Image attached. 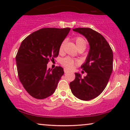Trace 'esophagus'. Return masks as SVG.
Returning <instances> with one entry per match:
<instances>
[{
    "label": "esophagus",
    "mask_w": 130,
    "mask_h": 130,
    "mask_svg": "<svg viewBox=\"0 0 130 130\" xmlns=\"http://www.w3.org/2000/svg\"><path fill=\"white\" fill-rule=\"evenodd\" d=\"M64 73H67L69 72V70L66 69H64Z\"/></svg>",
    "instance_id": "34e87169"
}]
</instances>
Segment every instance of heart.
<instances>
[{
	"mask_svg": "<svg viewBox=\"0 0 130 130\" xmlns=\"http://www.w3.org/2000/svg\"><path fill=\"white\" fill-rule=\"evenodd\" d=\"M74 41H75L76 44V45H77L78 48H86V42L83 38H82L80 37H76L75 39H74ZM64 41L62 42L61 45H60L59 48L60 53L63 52L64 49ZM61 63L64 67H66V68L71 69L73 68V67L74 61L72 58L69 57H67L64 58L61 60Z\"/></svg>",
	"mask_w": 130,
	"mask_h": 130,
	"instance_id": "b5f03b06",
	"label": "heart"
}]
</instances>
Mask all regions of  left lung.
<instances>
[{
  "label": "left lung",
  "mask_w": 130,
  "mask_h": 130,
  "mask_svg": "<svg viewBox=\"0 0 130 130\" xmlns=\"http://www.w3.org/2000/svg\"><path fill=\"white\" fill-rule=\"evenodd\" d=\"M73 31L87 39L89 51L81 66L87 75L82 77L79 73H75V79L70 83V87L72 93L78 99L89 101L98 96L108 84L112 72V50L105 38L90 28H77Z\"/></svg>",
  "instance_id": "obj_1"
}]
</instances>
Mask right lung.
Returning <instances> with one entry per match:
<instances>
[{
	"label": "right lung",
	"mask_w": 130,
	"mask_h": 130,
	"mask_svg": "<svg viewBox=\"0 0 130 130\" xmlns=\"http://www.w3.org/2000/svg\"><path fill=\"white\" fill-rule=\"evenodd\" d=\"M70 28H45L32 33L21 43L16 56L21 83L31 96L45 99L54 93L64 74L61 67L47 69L50 60L58 56L60 45Z\"/></svg>",
	"instance_id": "add662e5"
}]
</instances>
